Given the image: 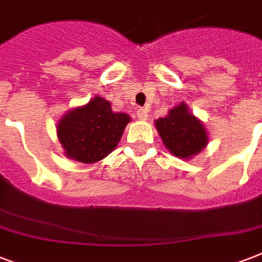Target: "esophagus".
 Segmentation results:
<instances>
[{"mask_svg": "<svg viewBox=\"0 0 262 262\" xmlns=\"http://www.w3.org/2000/svg\"><path fill=\"white\" fill-rule=\"evenodd\" d=\"M137 118L147 119L148 118V108H145V107H143V108H139V110H137Z\"/></svg>", "mask_w": 262, "mask_h": 262, "instance_id": "1", "label": "esophagus"}]
</instances>
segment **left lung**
I'll return each instance as SVG.
<instances>
[{
    "mask_svg": "<svg viewBox=\"0 0 262 262\" xmlns=\"http://www.w3.org/2000/svg\"><path fill=\"white\" fill-rule=\"evenodd\" d=\"M155 126L166 148L182 159L197 155L208 143L203 123L189 113L185 103L172 108L167 117L158 119Z\"/></svg>",
    "mask_w": 262,
    "mask_h": 262,
    "instance_id": "1",
    "label": "left lung"
}]
</instances>
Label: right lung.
I'll return each mask as SVG.
<instances>
[{"mask_svg":"<svg viewBox=\"0 0 262 262\" xmlns=\"http://www.w3.org/2000/svg\"><path fill=\"white\" fill-rule=\"evenodd\" d=\"M130 121L125 113H114L110 102L94 98L88 104L69 111L57 132L65 155L81 163H95L118 145Z\"/></svg>","mask_w":262,"mask_h":262,"instance_id":"1","label":"right lung"}]
</instances>
